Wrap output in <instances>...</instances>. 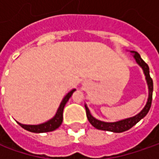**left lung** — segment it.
<instances>
[{
    "label": "left lung",
    "mask_w": 159,
    "mask_h": 159,
    "mask_svg": "<svg viewBox=\"0 0 159 159\" xmlns=\"http://www.w3.org/2000/svg\"><path fill=\"white\" fill-rule=\"evenodd\" d=\"M131 53L134 55V57L135 59L136 63L143 68L144 75L146 77V80H147L148 88H149V98H148V102H147L145 107L143 109V111L140 113H138L137 115H135L134 117L123 119V120H119V121H117V122H103V121L95 119L91 115L88 106L85 104L86 113H87V117H88L89 121L94 127L99 129V130L111 131L114 132V133L125 132L126 130H128V129H130L135 124H137L141 119H143L144 117L147 115V113L149 112V111H150V106H151V102H152V93H153V80L150 78V68H149L148 64H146L143 60L142 59L141 56L136 51H131Z\"/></svg>",
    "instance_id": "obj_1"
}]
</instances>
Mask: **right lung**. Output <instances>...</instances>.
<instances>
[{
    "label": "right lung",
    "mask_w": 159,
    "mask_h": 159,
    "mask_svg": "<svg viewBox=\"0 0 159 159\" xmlns=\"http://www.w3.org/2000/svg\"><path fill=\"white\" fill-rule=\"evenodd\" d=\"M75 90L76 89H72L71 91H70L67 95L64 96L63 101L61 102V103H60V106L58 108L56 115L54 116V118L49 119L48 121H47L45 123H42V124H40V125H23L19 122H17V123L21 125L24 129H25L27 131L33 132V133H46V132H51L56 130L57 128H58L61 125L62 122H63L64 108L65 106V104H66V102L70 99V97Z\"/></svg>",
    "instance_id": "1"
}]
</instances>
